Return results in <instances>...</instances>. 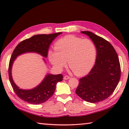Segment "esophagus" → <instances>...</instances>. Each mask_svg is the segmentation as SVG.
I'll list each match as a JSON object with an SVG mask.
<instances>
[{
  "mask_svg": "<svg viewBox=\"0 0 129 129\" xmlns=\"http://www.w3.org/2000/svg\"><path fill=\"white\" fill-rule=\"evenodd\" d=\"M70 78L69 77V76H67L65 75L64 77V80H68V79H69Z\"/></svg>",
  "mask_w": 129,
  "mask_h": 129,
  "instance_id": "1",
  "label": "esophagus"
}]
</instances>
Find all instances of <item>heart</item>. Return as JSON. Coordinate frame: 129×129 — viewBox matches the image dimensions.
I'll use <instances>...</instances> for the list:
<instances>
[{"instance_id": "obj_1", "label": "heart", "mask_w": 129, "mask_h": 129, "mask_svg": "<svg viewBox=\"0 0 129 129\" xmlns=\"http://www.w3.org/2000/svg\"><path fill=\"white\" fill-rule=\"evenodd\" d=\"M55 50L49 51V59L52 65L61 70L67 64L76 75L88 74L95 64L96 48L91 40L82 39L73 35H67L57 40Z\"/></svg>"}]
</instances>
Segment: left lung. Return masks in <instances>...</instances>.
I'll return each mask as SVG.
<instances>
[{"label":"left lung","instance_id":"obj_1","mask_svg":"<svg viewBox=\"0 0 129 129\" xmlns=\"http://www.w3.org/2000/svg\"><path fill=\"white\" fill-rule=\"evenodd\" d=\"M87 35L96 48L95 64L90 73L79 79L76 94L87 102L95 103L106 99L113 94L120 78L119 59L114 47L108 41L88 31Z\"/></svg>","mask_w":129,"mask_h":129}]
</instances>
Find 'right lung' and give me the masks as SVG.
Masks as SVG:
<instances>
[{"mask_svg": "<svg viewBox=\"0 0 129 129\" xmlns=\"http://www.w3.org/2000/svg\"><path fill=\"white\" fill-rule=\"evenodd\" d=\"M61 34L62 33L34 35L19 43L13 51L9 65V80L14 91L21 100L31 104H39L45 102L54 94L57 83L62 80L63 76L61 74L57 75L46 74L42 81L34 88L20 89L16 85L12 77V70L14 62L19 55L28 53H37L46 58L51 43ZM44 57L43 60L46 64Z\"/></svg>", "mask_w": 129, "mask_h": 129, "instance_id": "1", "label": "right lung"}]
</instances>
